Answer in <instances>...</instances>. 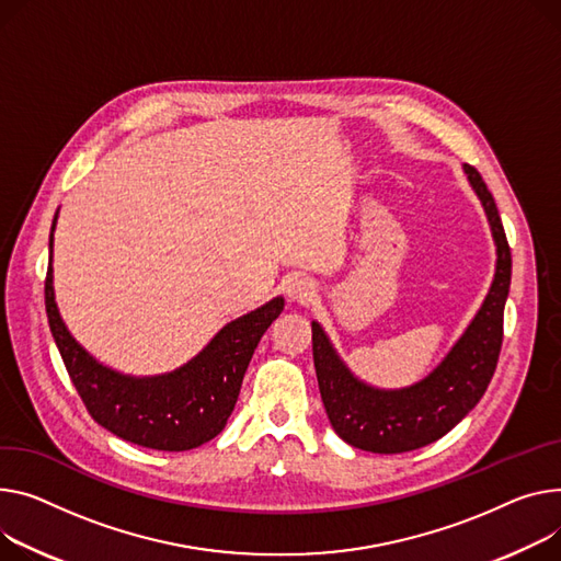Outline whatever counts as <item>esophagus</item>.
Listing matches in <instances>:
<instances>
[{"label":"esophagus","instance_id":"obj_1","mask_svg":"<svg viewBox=\"0 0 561 561\" xmlns=\"http://www.w3.org/2000/svg\"><path fill=\"white\" fill-rule=\"evenodd\" d=\"M286 293H288V297H290L293 302L305 305V302H311V300H313L316 286H313V282L307 279V277H295V279L288 282Z\"/></svg>","mask_w":561,"mask_h":561}]
</instances>
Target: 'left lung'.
Returning <instances> with one entry per match:
<instances>
[{
  "label": "left lung",
  "instance_id": "obj_1",
  "mask_svg": "<svg viewBox=\"0 0 561 561\" xmlns=\"http://www.w3.org/2000/svg\"><path fill=\"white\" fill-rule=\"evenodd\" d=\"M469 182L488 211L496 241V275L478 316L451 354L413 388L383 392L356 381L313 322V363L327 417L347 444L371 454H405L449 433L488 390L501 345L503 311L510 293L512 254L503 222L482 175L465 164Z\"/></svg>",
  "mask_w": 561,
  "mask_h": 561
}]
</instances>
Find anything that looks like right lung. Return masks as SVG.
Wrapping results in <instances>:
<instances>
[{
    "label": "right lung",
    "instance_id": "add662e5",
    "mask_svg": "<svg viewBox=\"0 0 561 561\" xmlns=\"http://www.w3.org/2000/svg\"><path fill=\"white\" fill-rule=\"evenodd\" d=\"M56 228V218H54ZM54 234L49 239L51 248ZM51 264L45 279V307L54 341L67 375L96 424L117 437L158 451H190L226 428L248 363L284 300L261 307L228 327L184 367L156 379L122 377L99 365L62 324L51 286Z\"/></svg>",
    "mask_w": 561,
    "mask_h": 561
}]
</instances>
